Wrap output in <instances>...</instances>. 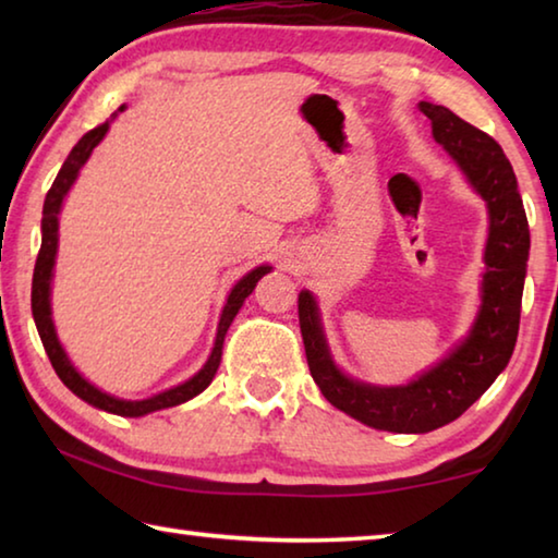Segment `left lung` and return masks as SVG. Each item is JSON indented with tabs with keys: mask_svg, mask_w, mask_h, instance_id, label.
<instances>
[{
	"mask_svg": "<svg viewBox=\"0 0 558 558\" xmlns=\"http://www.w3.org/2000/svg\"><path fill=\"white\" fill-rule=\"evenodd\" d=\"M418 108L430 120L433 140L452 157L472 192L487 206L485 272L470 332L409 384H366L337 366L313 292L302 290L298 298L307 366L319 391L335 409L364 426L391 433H428L446 426L505 372L517 344L529 260L524 204L502 147L448 108L426 100Z\"/></svg>",
	"mask_w": 558,
	"mask_h": 558,
	"instance_id": "left-lung-1",
	"label": "left lung"
}]
</instances>
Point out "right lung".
<instances>
[{
	"instance_id": "add662e5",
	"label": "right lung",
	"mask_w": 558,
	"mask_h": 558,
	"mask_svg": "<svg viewBox=\"0 0 558 558\" xmlns=\"http://www.w3.org/2000/svg\"><path fill=\"white\" fill-rule=\"evenodd\" d=\"M122 110H125V106H120L116 112H112L110 120H106L98 128H93L90 132H86V135L78 140V143H75L71 155L65 157L63 167L59 169V174H56L49 194H46L44 219H41V251H39V258H36L34 282H32V313H34V323H36V329H39V337L44 342L46 354H49V359H51V366L56 369V374H59V379L69 386V389L78 396V399H83L90 405H96V409H100V411L125 415V418H140V415L186 403L189 399H194V396H199L206 386L214 381L216 369H219V364H221L223 339H226V332H229L233 317L239 315V310L243 307L245 298L256 290V282L272 268L268 266V263L266 266L253 268L231 288L229 298H226V305L221 310L219 327H216L211 354H209V359H206V364L202 366V369L192 376V379L177 384L167 391L149 396V399L128 401V399H118V396H110L102 389H98L96 384H90L86 376L75 369L69 354H65L63 344L59 342V335H56L53 317H51V282H53L56 253H59V214L63 209L65 194L71 192V186L75 179H78L83 165L88 162L93 149L102 143V137H106L110 130V122L116 120L118 112H122Z\"/></svg>"
}]
</instances>
